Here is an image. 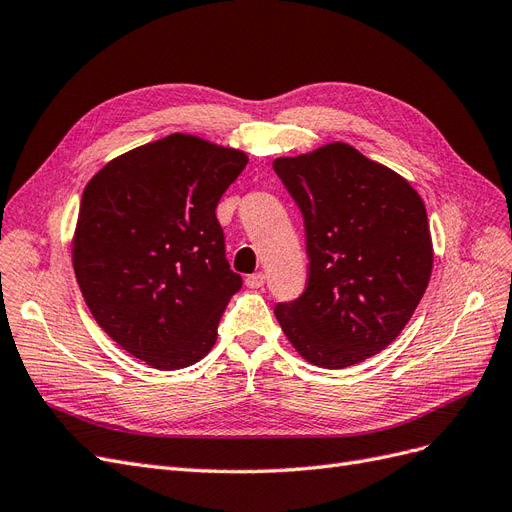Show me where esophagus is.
Returning a JSON list of instances; mask_svg holds the SVG:
<instances>
[{
    "label": "esophagus",
    "instance_id": "obj_1",
    "mask_svg": "<svg viewBox=\"0 0 512 512\" xmlns=\"http://www.w3.org/2000/svg\"><path fill=\"white\" fill-rule=\"evenodd\" d=\"M245 284H247V288H262L265 286V273H252V275H247L245 277Z\"/></svg>",
    "mask_w": 512,
    "mask_h": 512
}]
</instances>
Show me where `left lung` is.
I'll return each mask as SVG.
<instances>
[{
	"instance_id": "obj_1",
	"label": "left lung",
	"mask_w": 512,
	"mask_h": 512,
	"mask_svg": "<svg viewBox=\"0 0 512 512\" xmlns=\"http://www.w3.org/2000/svg\"><path fill=\"white\" fill-rule=\"evenodd\" d=\"M303 213L309 258L299 299L275 318L305 361L344 369L389 346L421 303L433 267L423 198L346 143L273 162Z\"/></svg>"
}]
</instances>
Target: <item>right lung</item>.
Listing matches in <instances>:
<instances>
[{
  "label": "right lung",
  "mask_w": 512,
  "mask_h": 512,
  "mask_svg": "<svg viewBox=\"0 0 512 512\" xmlns=\"http://www.w3.org/2000/svg\"><path fill=\"white\" fill-rule=\"evenodd\" d=\"M245 164L243 151L177 132L87 183L72 241L76 282L106 335L151 367L203 359L243 286L215 207Z\"/></svg>",
  "instance_id": "right-lung-1"
}]
</instances>
